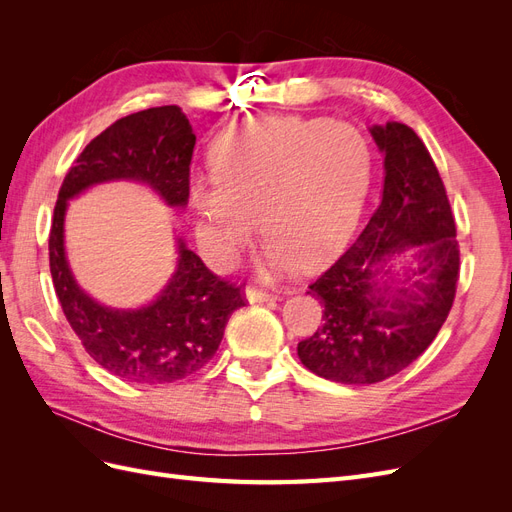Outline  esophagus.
Returning a JSON list of instances; mask_svg holds the SVG:
<instances>
[{"mask_svg": "<svg viewBox=\"0 0 512 512\" xmlns=\"http://www.w3.org/2000/svg\"><path fill=\"white\" fill-rule=\"evenodd\" d=\"M245 297L250 303H265V301H275L277 294L269 292V290H258V288H247Z\"/></svg>", "mask_w": 512, "mask_h": 512, "instance_id": "obj_1", "label": "esophagus"}]
</instances>
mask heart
I'll return each mask as SVG.
<instances>
[{
	"label": "heart",
	"instance_id": "obj_1",
	"mask_svg": "<svg viewBox=\"0 0 512 512\" xmlns=\"http://www.w3.org/2000/svg\"><path fill=\"white\" fill-rule=\"evenodd\" d=\"M211 175L190 185L196 235L209 262L228 269L258 222L267 271L316 269L359 224L371 181V149L344 121L258 117L211 147Z\"/></svg>",
	"mask_w": 512,
	"mask_h": 512
}]
</instances>
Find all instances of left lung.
Listing matches in <instances>:
<instances>
[{
    "label": "left lung",
    "instance_id": "1",
    "mask_svg": "<svg viewBox=\"0 0 512 512\" xmlns=\"http://www.w3.org/2000/svg\"><path fill=\"white\" fill-rule=\"evenodd\" d=\"M384 153L378 209L309 294L324 305V324L297 346L316 376L376 384L399 374L436 339L459 280L455 215L425 143L406 123L371 128ZM410 251L399 276L388 262Z\"/></svg>",
    "mask_w": 512,
    "mask_h": 512
}]
</instances>
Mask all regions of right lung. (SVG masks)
Returning a JSON list of instances; mask_svg holds the SVG:
<instances>
[{
    "label": "right lung",
    "instance_id": "1",
    "mask_svg": "<svg viewBox=\"0 0 512 512\" xmlns=\"http://www.w3.org/2000/svg\"><path fill=\"white\" fill-rule=\"evenodd\" d=\"M194 145L196 136L179 106L147 108L98 134L59 188L49 235L55 294L87 354L121 380L170 384L196 374L213 359L230 314L245 305V294L179 241L177 271L156 301L128 312L96 303L76 286L68 269V200L94 183L134 179L149 183L170 207H183L190 196Z\"/></svg>",
    "mask_w": 512,
    "mask_h": 512
}]
</instances>
